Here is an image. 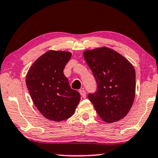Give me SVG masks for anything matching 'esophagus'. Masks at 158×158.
Listing matches in <instances>:
<instances>
[{
	"instance_id": "obj_1",
	"label": "esophagus",
	"mask_w": 158,
	"mask_h": 158,
	"mask_svg": "<svg viewBox=\"0 0 158 158\" xmlns=\"http://www.w3.org/2000/svg\"><path fill=\"white\" fill-rule=\"evenodd\" d=\"M79 94H81V97L82 98H86V92H85V90H79Z\"/></svg>"
}]
</instances>
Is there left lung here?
Instances as JSON below:
<instances>
[{"instance_id": "obj_1", "label": "left lung", "mask_w": 158, "mask_h": 158, "mask_svg": "<svg viewBox=\"0 0 158 158\" xmlns=\"http://www.w3.org/2000/svg\"><path fill=\"white\" fill-rule=\"evenodd\" d=\"M83 56L97 83V90L88 98L104 121L113 123L124 118L135 95V71L124 56L102 47L86 50Z\"/></svg>"}]
</instances>
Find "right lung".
I'll use <instances>...</instances> for the list:
<instances>
[{"label":"right lung","instance_id":"1","mask_svg":"<svg viewBox=\"0 0 158 158\" xmlns=\"http://www.w3.org/2000/svg\"><path fill=\"white\" fill-rule=\"evenodd\" d=\"M71 55L68 51H47L32 64L26 74V86L34 104L51 121L69 118L80 101L79 93L71 89L63 73Z\"/></svg>","mask_w":158,"mask_h":158}]
</instances>
